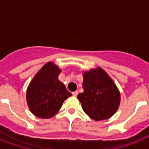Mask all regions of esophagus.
Wrapping results in <instances>:
<instances>
[{
	"label": "esophagus",
	"instance_id": "esophagus-1",
	"mask_svg": "<svg viewBox=\"0 0 149 149\" xmlns=\"http://www.w3.org/2000/svg\"><path fill=\"white\" fill-rule=\"evenodd\" d=\"M72 95L74 96V97H77V96L78 95V91H74V92H72Z\"/></svg>",
	"mask_w": 149,
	"mask_h": 149
}]
</instances>
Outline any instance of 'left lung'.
Listing matches in <instances>:
<instances>
[{"mask_svg":"<svg viewBox=\"0 0 149 149\" xmlns=\"http://www.w3.org/2000/svg\"><path fill=\"white\" fill-rule=\"evenodd\" d=\"M84 93L77 98L84 111L94 120L108 119L115 113L120 105V92L109 75L102 68L83 73Z\"/></svg>","mask_w":149,"mask_h":149,"instance_id":"1","label":"left lung"}]
</instances>
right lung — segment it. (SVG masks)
<instances>
[{
  "label": "right lung",
  "instance_id": "1",
  "mask_svg": "<svg viewBox=\"0 0 149 149\" xmlns=\"http://www.w3.org/2000/svg\"><path fill=\"white\" fill-rule=\"evenodd\" d=\"M61 70L53 63L43 65L27 89L26 100L29 110L36 117L52 118L58 113L65 100L72 96L58 80Z\"/></svg>",
  "mask_w": 149,
  "mask_h": 149
}]
</instances>
